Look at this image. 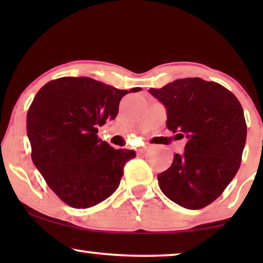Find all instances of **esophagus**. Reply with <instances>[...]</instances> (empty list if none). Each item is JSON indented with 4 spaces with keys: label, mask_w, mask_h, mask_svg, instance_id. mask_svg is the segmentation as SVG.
I'll use <instances>...</instances> for the list:
<instances>
[{
    "label": "esophagus",
    "mask_w": 263,
    "mask_h": 263,
    "mask_svg": "<svg viewBox=\"0 0 263 263\" xmlns=\"http://www.w3.org/2000/svg\"><path fill=\"white\" fill-rule=\"evenodd\" d=\"M147 149H148V148H147V147L145 146V147H141V148H139L138 152H139L140 154H143V153L147 152Z\"/></svg>",
    "instance_id": "obj_1"
}]
</instances>
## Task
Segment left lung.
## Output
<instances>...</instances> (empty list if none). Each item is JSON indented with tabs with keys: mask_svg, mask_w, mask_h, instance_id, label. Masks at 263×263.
Returning <instances> with one entry per match:
<instances>
[{
	"mask_svg": "<svg viewBox=\"0 0 263 263\" xmlns=\"http://www.w3.org/2000/svg\"><path fill=\"white\" fill-rule=\"evenodd\" d=\"M149 93L166 107V127L188 139L184 153L175 154L158 175L161 192L188 210L217 200L240 166L247 123L232 92L200 78L178 79Z\"/></svg>",
	"mask_w": 263,
	"mask_h": 263,
	"instance_id": "obj_1",
	"label": "left lung"
}]
</instances>
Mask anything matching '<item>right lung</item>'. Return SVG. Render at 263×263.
Wrapping results in <instances>:
<instances>
[{
  "instance_id": "right-lung-1",
  "label": "right lung",
  "mask_w": 263,
  "mask_h": 263,
  "mask_svg": "<svg viewBox=\"0 0 263 263\" xmlns=\"http://www.w3.org/2000/svg\"><path fill=\"white\" fill-rule=\"evenodd\" d=\"M139 91L117 89L86 77H64L35 95L26 118L32 160L68 206H96L118 188L125 163L136 153L115 149L97 133L116 118L125 95Z\"/></svg>"
}]
</instances>
